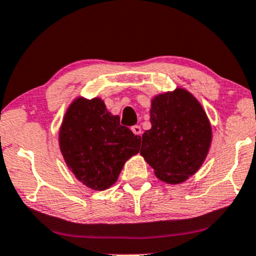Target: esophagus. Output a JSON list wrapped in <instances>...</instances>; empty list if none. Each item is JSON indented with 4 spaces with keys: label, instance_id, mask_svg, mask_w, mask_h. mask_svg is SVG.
I'll return each instance as SVG.
<instances>
[{
    "label": "esophagus",
    "instance_id": "34e87169",
    "mask_svg": "<svg viewBox=\"0 0 256 256\" xmlns=\"http://www.w3.org/2000/svg\"><path fill=\"white\" fill-rule=\"evenodd\" d=\"M131 131L134 132V134H137V136H140V134H142V128H140V126H138V125L132 126V128H131Z\"/></svg>",
    "mask_w": 256,
    "mask_h": 256
}]
</instances>
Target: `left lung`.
Listing matches in <instances>:
<instances>
[{
    "mask_svg": "<svg viewBox=\"0 0 256 256\" xmlns=\"http://www.w3.org/2000/svg\"><path fill=\"white\" fill-rule=\"evenodd\" d=\"M152 128L142 136L140 155L163 182L176 184L194 175L212 142L205 110L184 88L155 95L150 108Z\"/></svg>",
    "mask_w": 256,
    "mask_h": 256,
    "instance_id": "obj_1",
    "label": "left lung"
}]
</instances>
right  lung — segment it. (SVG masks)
Masks as SVG:
<instances>
[{
    "label": "right lung",
    "instance_id": "1",
    "mask_svg": "<svg viewBox=\"0 0 256 256\" xmlns=\"http://www.w3.org/2000/svg\"><path fill=\"white\" fill-rule=\"evenodd\" d=\"M58 143L80 182L104 190L116 182L125 162L140 152V137L120 125L101 98H76L63 116Z\"/></svg>",
    "mask_w": 256,
    "mask_h": 256
}]
</instances>
